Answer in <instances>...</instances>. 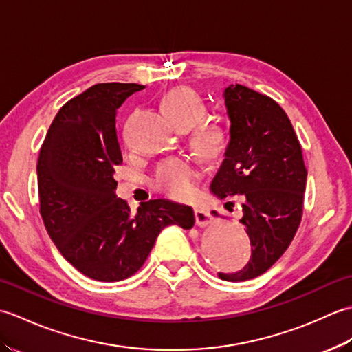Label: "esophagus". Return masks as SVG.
<instances>
[{"instance_id":"1","label":"esophagus","mask_w":352,"mask_h":352,"mask_svg":"<svg viewBox=\"0 0 352 352\" xmlns=\"http://www.w3.org/2000/svg\"><path fill=\"white\" fill-rule=\"evenodd\" d=\"M195 219L198 227H206L210 222V218H208V212L204 207H195Z\"/></svg>"}]
</instances>
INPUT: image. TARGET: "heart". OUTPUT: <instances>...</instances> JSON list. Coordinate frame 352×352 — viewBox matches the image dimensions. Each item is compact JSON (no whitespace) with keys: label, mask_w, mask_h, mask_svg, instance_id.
Wrapping results in <instances>:
<instances>
[{"label":"heart","mask_w":352,"mask_h":352,"mask_svg":"<svg viewBox=\"0 0 352 352\" xmlns=\"http://www.w3.org/2000/svg\"><path fill=\"white\" fill-rule=\"evenodd\" d=\"M164 109L172 121L186 130L203 122L207 115L203 98L189 87H177L170 91L164 98ZM193 140L201 153L213 157L221 151L223 136L216 125L201 124L193 133ZM199 175L201 169L198 163L189 157H169L155 166L153 186L164 195L182 199L192 195Z\"/></svg>","instance_id":"b5f03b06"}]
</instances>
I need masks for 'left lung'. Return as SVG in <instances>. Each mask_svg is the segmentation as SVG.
Returning a JSON list of instances; mask_svg holds the SVG:
<instances>
[{"label":"left lung","instance_id":"8db88e82","mask_svg":"<svg viewBox=\"0 0 352 352\" xmlns=\"http://www.w3.org/2000/svg\"><path fill=\"white\" fill-rule=\"evenodd\" d=\"M222 95L230 142L210 189L219 198L242 197L251 258L241 271L218 275L246 281L265 274L289 248L302 218L307 169L290 119L272 98L242 85H230Z\"/></svg>","mask_w":352,"mask_h":352}]
</instances>
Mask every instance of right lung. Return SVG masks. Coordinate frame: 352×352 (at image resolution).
Instances as JSON below:
<instances>
[{
    "mask_svg": "<svg viewBox=\"0 0 352 352\" xmlns=\"http://www.w3.org/2000/svg\"><path fill=\"white\" fill-rule=\"evenodd\" d=\"M136 83H100L58 110L37 160L41 214L51 241L69 263L96 281H121L145 263L168 226L189 230L192 207L151 199L131 213L116 197L122 163L116 110Z\"/></svg>",
    "mask_w": 352,
    "mask_h": 352,
    "instance_id": "right-lung-1",
    "label": "right lung"
}]
</instances>
